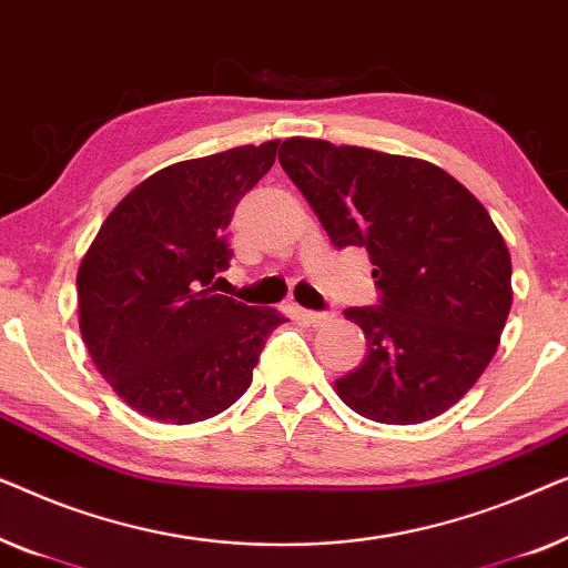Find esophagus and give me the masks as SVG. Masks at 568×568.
Listing matches in <instances>:
<instances>
[{
    "label": "esophagus",
    "instance_id": "34e87169",
    "mask_svg": "<svg viewBox=\"0 0 568 568\" xmlns=\"http://www.w3.org/2000/svg\"><path fill=\"white\" fill-rule=\"evenodd\" d=\"M301 316H303V322L311 326H322L334 318V314H329V311H301Z\"/></svg>",
    "mask_w": 568,
    "mask_h": 568
}]
</instances>
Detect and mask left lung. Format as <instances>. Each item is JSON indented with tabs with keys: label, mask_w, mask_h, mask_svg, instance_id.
Wrapping results in <instances>:
<instances>
[{
	"label": "left lung",
	"mask_w": 568,
	"mask_h": 568,
	"mask_svg": "<svg viewBox=\"0 0 568 568\" xmlns=\"http://www.w3.org/2000/svg\"><path fill=\"white\" fill-rule=\"evenodd\" d=\"M283 170L332 244L365 246L378 306L345 314L367 355L334 381L349 409L417 425L450 409L497 353L513 260L486 207L440 166L318 139L283 141Z\"/></svg>",
	"instance_id": "left-lung-1"
}]
</instances>
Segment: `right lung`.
Returning a JSON list of instances; mask_svg holds the SVG:
<instances>
[{"instance_id":"obj_1","label":"right lung","mask_w":568,"mask_h":568,"mask_svg":"<svg viewBox=\"0 0 568 568\" xmlns=\"http://www.w3.org/2000/svg\"><path fill=\"white\" fill-rule=\"evenodd\" d=\"M277 146H236L151 174L113 207L79 265L84 345L143 417L193 425L229 409L285 322L213 287L234 254L223 231Z\"/></svg>"}]
</instances>
